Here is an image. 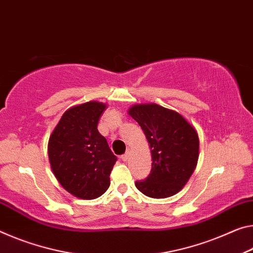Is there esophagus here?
I'll return each mask as SVG.
<instances>
[{"label": "esophagus", "mask_w": 253, "mask_h": 253, "mask_svg": "<svg viewBox=\"0 0 253 253\" xmlns=\"http://www.w3.org/2000/svg\"><path fill=\"white\" fill-rule=\"evenodd\" d=\"M127 159H128V152H127V153L122 155V160H123V161H127Z\"/></svg>", "instance_id": "esophagus-1"}]
</instances>
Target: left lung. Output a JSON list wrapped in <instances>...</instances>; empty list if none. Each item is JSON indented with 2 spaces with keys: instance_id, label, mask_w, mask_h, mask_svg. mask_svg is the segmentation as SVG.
Masks as SVG:
<instances>
[{
  "instance_id": "obj_1",
  "label": "left lung",
  "mask_w": 253,
  "mask_h": 253,
  "mask_svg": "<svg viewBox=\"0 0 253 253\" xmlns=\"http://www.w3.org/2000/svg\"><path fill=\"white\" fill-rule=\"evenodd\" d=\"M128 114L145 134L153 161L151 173L145 180L136 181V188L151 198L175 195L197 166V131L177 111L156 103L135 105Z\"/></svg>"
}]
</instances>
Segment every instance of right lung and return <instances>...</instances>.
<instances>
[{"label": "right lung", "instance_id": "1", "mask_svg": "<svg viewBox=\"0 0 253 253\" xmlns=\"http://www.w3.org/2000/svg\"><path fill=\"white\" fill-rule=\"evenodd\" d=\"M106 105L90 101L64 112L48 142V156L56 179L81 199L98 198L110 186L117 156L99 133L98 122Z\"/></svg>", "mask_w": 253, "mask_h": 253}]
</instances>
